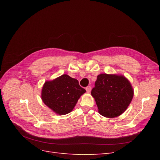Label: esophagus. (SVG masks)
<instances>
[{
  "mask_svg": "<svg viewBox=\"0 0 160 160\" xmlns=\"http://www.w3.org/2000/svg\"><path fill=\"white\" fill-rule=\"evenodd\" d=\"M86 91H87V92H88V93H89V92L91 91V86L87 87V88H86Z\"/></svg>",
  "mask_w": 160,
  "mask_h": 160,
  "instance_id": "esophagus-1",
  "label": "esophagus"
}]
</instances>
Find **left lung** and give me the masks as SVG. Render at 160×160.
<instances>
[{"instance_id":"1","label":"left lung","mask_w":160,"mask_h":160,"mask_svg":"<svg viewBox=\"0 0 160 160\" xmlns=\"http://www.w3.org/2000/svg\"><path fill=\"white\" fill-rule=\"evenodd\" d=\"M129 81L122 75H98L91 95L95 99L99 113L105 118L118 117L125 112L133 97Z\"/></svg>"}]
</instances>
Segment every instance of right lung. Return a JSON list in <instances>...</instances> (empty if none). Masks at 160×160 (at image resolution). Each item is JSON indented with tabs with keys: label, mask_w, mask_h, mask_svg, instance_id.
Listing matches in <instances>:
<instances>
[{
	"label": "right lung",
	"mask_w": 160,
	"mask_h": 160,
	"mask_svg": "<svg viewBox=\"0 0 160 160\" xmlns=\"http://www.w3.org/2000/svg\"><path fill=\"white\" fill-rule=\"evenodd\" d=\"M86 92L79 81L67 74L46 81L41 91V99L56 114L63 115L74 109L80 97Z\"/></svg>",
	"instance_id": "add662e5"
}]
</instances>
